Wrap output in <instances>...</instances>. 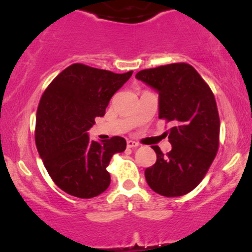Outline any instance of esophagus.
I'll return each mask as SVG.
<instances>
[{"mask_svg":"<svg viewBox=\"0 0 252 252\" xmlns=\"http://www.w3.org/2000/svg\"><path fill=\"white\" fill-rule=\"evenodd\" d=\"M137 147H138V143H136L135 141H132V140L127 141V148L134 149V148H137Z\"/></svg>","mask_w":252,"mask_h":252,"instance_id":"esophagus-1","label":"esophagus"}]
</instances>
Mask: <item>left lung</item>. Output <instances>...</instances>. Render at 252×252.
I'll return each mask as SVG.
<instances>
[{
	"mask_svg": "<svg viewBox=\"0 0 252 252\" xmlns=\"http://www.w3.org/2000/svg\"><path fill=\"white\" fill-rule=\"evenodd\" d=\"M159 93V118L173 123L166 132L171 150L152 149L157 161L145 169L149 187L168 198L191 192L205 177L220 145V116L214 93L188 63L144 69L135 76Z\"/></svg>",
	"mask_w": 252,
	"mask_h": 252,
	"instance_id": "1",
	"label": "left lung"
}]
</instances>
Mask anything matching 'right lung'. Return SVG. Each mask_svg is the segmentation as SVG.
<instances>
[{
    "instance_id": "add662e5",
    "label": "right lung",
    "mask_w": 252,
    "mask_h": 252,
    "mask_svg": "<svg viewBox=\"0 0 252 252\" xmlns=\"http://www.w3.org/2000/svg\"><path fill=\"white\" fill-rule=\"evenodd\" d=\"M132 74L74 63L43 93L36 115V147L51 178L68 194L90 199L110 185L107 167L115 153L125 151V138L91 141L87 130L94 119L103 117L112 95Z\"/></svg>"
}]
</instances>
